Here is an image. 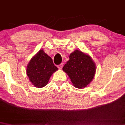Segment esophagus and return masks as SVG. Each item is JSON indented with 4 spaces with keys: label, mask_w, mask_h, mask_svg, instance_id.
<instances>
[{
    "label": "esophagus",
    "mask_w": 125,
    "mask_h": 125,
    "mask_svg": "<svg viewBox=\"0 0 125 125\" xmlns=\"http://www.w3.org/2000/svg\"><path fill=\"white\" fill-rule=\"evenodd\" d=\"M62 67H63V64H62H62H60V65H58V66H57V67H58V68H59L60 70H61V69H62Z\"/></svg>",
    "instance_id": "34e87169"
}]
</instances>
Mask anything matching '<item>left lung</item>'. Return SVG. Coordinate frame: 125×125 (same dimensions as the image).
Masks as SVG:
<instances>
[{"label":"left lung","instance_id":"left-lung-1","mask_svg":"<svg viewBox=\"0 0 125 125\" xmlns=\"http://www.w3.org/2000/svg\"><path fill=\"white\" fill-rule=\"evenodd\" d=\"M69 58L62 70L68 75L75 87L85 88L95 77L96 70L95 62L89 54L78 50L70 54Z\"/></svg>","mask_w":125,"mask_h":125}]
</instances>
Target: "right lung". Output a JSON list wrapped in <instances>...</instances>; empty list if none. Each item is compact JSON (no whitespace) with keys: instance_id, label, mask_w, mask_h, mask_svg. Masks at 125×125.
Listing matches in <instances>:
<instances>
[{"instance_id":"right-lung-1","label":"right lung","mask_w":125,"mask_h":125,"mask_svg":"<svg viewBox=\"0 0 125 125\" xmlns=\"http://www.w3.org/2000/svg\"><path fill=\"white\" fill-rule=\"evenodd\" d=\"M57 70L51 57L43 50H40L29 61L26 74L33 85L42 88L47 85L50 78Z\"/></svg>"}]
</instances>
